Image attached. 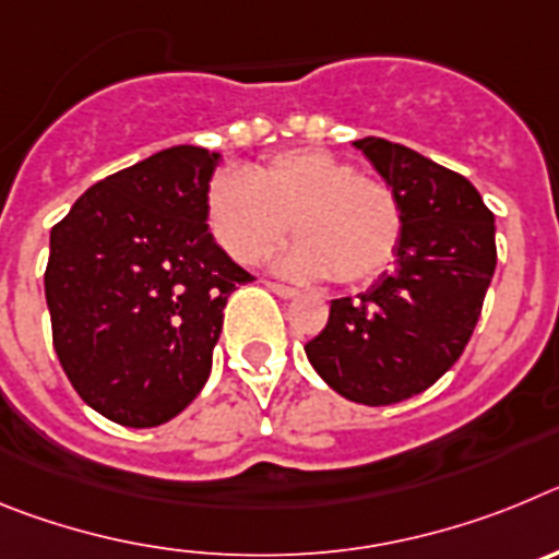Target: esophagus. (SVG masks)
<instances>
[{
    "label": "esophagus",
    "mask_w": 559,
    "mask_h": 559,
    "mask_svg": "<svg viewBox=\"0 0 559 559\" xmlns=\"http://www.w3.org/2000/svg\"><path fill=\"white\" fill-rule=\"evenodd\" d=\"M265 285H269V290H274L280 299H294V296H299V290L288 288V285H283V283H265Z\"/></svg>",
    "instance_id": "34e87169"
}]
</instances>
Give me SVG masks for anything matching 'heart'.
I'll return each mask as SVG.
<instances>
[{
  "mask_svg": "<svg viewBox=\"0 0 559 559\" xmlns=\"http://www.w3.org/2000/svg\"><path fill=\"white\" fill-rule=\"evenodd\" d=\"M206 224L237 263H260L299 235L276 269L299 280L372 283L397 257L403 210L389 185L319 147L280 151L254 173H221L206 187Z\"/></svg>",
  "mask_w": 559,
  "mask_h": 559,
  "instance_id": "b5f03b06",
  "label": "heart"
}]
</instances>
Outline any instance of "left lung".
<instances>
[{
    "label": "left lung",
    "instance_id": "left-lung-1",
    "mask_svg": "<svg viewBox=\"0 0 559 559\" xmlns=\"http://www.w3.org/2000/svg\"><path fill=\"white\" fill-rule=\"evenodd\" d=\"M353 145L397 195L403 243L372 288L330 302L305 353L341 397L392 406L433 386L467 347L496 271V218L471 181L412 147Z\"/></svg>",
    "mask_w": 559,
    "mask_h": 559
}]
</instances>
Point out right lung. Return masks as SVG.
<instances>
[{
	"mask_svg": "<svg viewBox=\"0 0 559 559\" xmlns=\"http://www.w3.org/2000/svg\"><path fill=\"white\" fill-rule=\"evenodd\" d=\"M221 153L176 145L88 187L49 231L52 344L86 406L128 428L190 406L224 308L254 276L215 243L206 187Z\"/></svg>",
	"mask_w": 559,
	"mask_h": 559,
	"instance_id": "obj_1",
	"label": "right lung"
}]
</instances>
